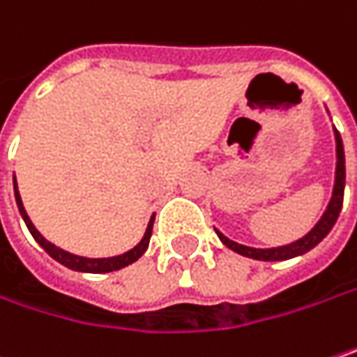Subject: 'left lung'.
<instances>
[{
  "label": "left lung",
  "mask_w": 357,
  "mask_h": 357,
  "mask_svg": "<svg viewBox=\"0 0 357 357\" xmlns=\"http://www.w3.org/2000/svg\"><path fill=\"white\" fill-rule=\"evenodd\" d=\"M333 132H335V153H337L333 194H331V200L327 204V211L323 212V216L319 218V222L308 231L303 239H298L294 243L282 245V247L257 249V247H247V245L237 243V241H231L218 229H214L216 235H218V239L227 245L229 249H233L235 253L245 255V257H251V259H259V261H284V259H292V257H298V255L307 253L312 247H317V245L321 243L329 235V231L333 229V225H335V220L340 216L341 204H343V190H345V153H343V143H341L337 128H333Z\"/></svg>",
  "instance_id": "1"
}]
</instances>
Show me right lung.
Returning a JSON list of instances; mask_svg holds the SVG:
<instances>
[{
  "label": "right lung",
  "mask_w": 357,
  "mask_h": 357,
  "mask_svg": "<svg viewBox=\"0 0 357 357\" xmlns=\"http://www.w3.org/2000/svg\"><path fill=\"white\" fill-rule=\"evenodd\" d=\"M14 196H16L17 211H20V214H22V218H24V222H26V227H28L30 235L36 239V243L40 245V247L49 253L52 259H56L59 264H63L65 268L75 270V272H85V274H106V272L122 270V268H126V266L135 264V261L145 253L146 247H149V241H151L155 214L151 216V220H149V225H146V231H145V235H143V239H141V243L137 245V247H132L130 251H126V253H122V255H114V257H82V255L69 253V251H65V249H61V247L52 245L50 241H47L40 233H38V229L32 225L30 216L26 214V208H24V204H22V198H20V192H17L16 178H14Z\"/></svg>",
  "instance_id": "1"
}]
</instances>
